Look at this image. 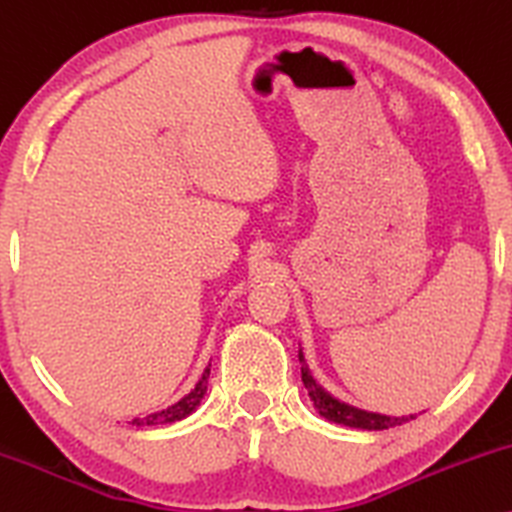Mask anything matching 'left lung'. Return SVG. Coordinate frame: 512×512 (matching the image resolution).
I'll list each match as a JSON object with an SVG mask.
<instances>
[{
	"label": "left lung",
	"mask_w": 512,
	"mask_h": 512,
	"mask_svg": "<svg viewBox=\"0 0 512 512\" xmlns=\"http://www.w3.org/2000/svg\"><path fill=\"white\" fill-rule=\"evenodd\" d=\"M300 362H303V367H300V372H303V384L307 393H310L312 403H315V408L319 410V415L326 417L329 422H336V424H346V427H353V429H367V432H379V429H389V427H398V424H405L410 420H415V415L410 417H389V415H379V412H367V410H357L353 405L348 403H341V400H336L334 396H329L322 386L317 384L315 379H312L310 369L305 365V357H303V350L298 353Z\"/></svg>",
	"instance_id": "1"
}]
</instances>
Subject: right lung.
<instances>
[{
  "instance_id": "1",
  "label": "right lung",
  "mask_w": 512,
  "mask_h": 512,
  "mask_svg": "<svg viewBox=\"0 0 512 512\" xmlns=\"http://www.w3.org/2000/svg\"><path fill=\"white\" fill-rule=\"evenodd\" d=\"M207 377H209V367L205 369L202 379L197 381L195 389L190 391L188 396H183L181 400H178V403L171 405V408H166L162 412H155V415L135 417L133 424H135V427H152V424H171V422L183 420V417H188L190 412H193L197 405H200V400L205 398V393H207Z\"/></svg>"
}]
</instances>
